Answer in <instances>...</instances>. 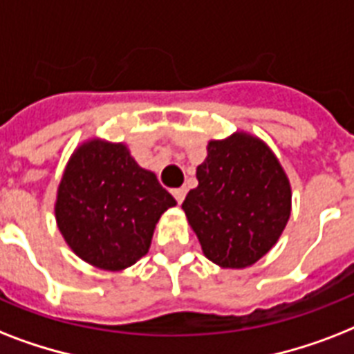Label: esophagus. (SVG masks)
Returning <instances> with one entry per match:
<instances>
[{"label":"esophagus","instance_id":"obj_1","mask_svg":"<svg viewBox=\"0 0 354 354\" xmlns=\"http://www.w3.org/2000/svg\"><path fill=\"white\" fill-rule=\"evenodd\" d=\"M185 194H187V189H185V187L172 189V196H174V198H176L178 204H182L183 198H185Z\"/></svg>","mask_w":354,"mask_h":354}]
</instances>
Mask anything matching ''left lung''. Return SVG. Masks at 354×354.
Returning <instances> with one entry per match:
<instances>
[{"instance_id":"left-lung-1","label":"left lung","mask_w":354,"mask_h":354,"mask_svg":"<svg viewBox=\"0 0 354 354\" xmlns=\"http://www.w3.org/2000/svg\"><path fill=\"white\" fill-rule=\"evenodd\" d=\"M196 178L198 187L189 191L182 209L205 257L222 268L257 263L290 218V183L274 152L236 132L209 141Z\"/></svg>"}]
</instances>
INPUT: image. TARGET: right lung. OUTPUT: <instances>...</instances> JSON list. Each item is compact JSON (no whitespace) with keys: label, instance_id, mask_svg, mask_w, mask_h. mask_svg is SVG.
I'll return each mask as SVG.
<instances>
[{"label":"right lung","instance_id":"obj_1","mask_svg":"<svg viewBox=\"0 0 354 354\" xmlns=\"http://www.w3.org/2000/svg\"><path fill=\"white\" fill-rule=\"evenodd\" d=\"M172 205V194L124 145L91 139L75 150L64 171L55 215L82 261L118 272L147 255L156 222Z\"/></svg>","mask_w":354,"mask_h":354}]
</instances>
